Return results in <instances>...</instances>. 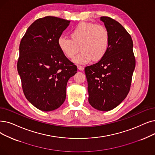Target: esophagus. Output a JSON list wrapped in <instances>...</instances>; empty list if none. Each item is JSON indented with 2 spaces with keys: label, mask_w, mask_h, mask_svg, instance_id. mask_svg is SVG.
<instances>
[{
  "label": "esophagus",
  "mask_w": 155,
  "mask_h": 155,
  "mask_svg": "<svg viewBox=\"0 0 155 155\" xmlns=\"http://www.w3.org/2000/svg\"><path fill=\"white\" fill-rule=\"evenodd\" d=\"M77 68L80 70V71H83L84 70V66H80V65H78L77 66Z\"/></svg>",
  "instance_id": "1"
}]
</instances>
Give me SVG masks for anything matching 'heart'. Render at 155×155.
Wrapping results in <instances>:
<instances>
[{"instance_id": "heart-1", "label": "heart", "mask_w": 155, "mask_h": 155, "mask_svg": "<svg viewBox=\"0 0 155 155\" xmlns=\"http://www.w3.org/2000/svg\"><path fill=\"white\" fill-rule=\"evenodd\" d=\"M71 38L59 37L58 45L63 54L72 59L80 49L82 52L73 59L77 64H86L92 59L98 61L101 59L108 49L109 31L105 26L93 23H81L70 33Z\"/></svg>"}]
</instances>
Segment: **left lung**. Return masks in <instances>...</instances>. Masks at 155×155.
Here are the masks:
<instances>
[{
	"label": "left lung",
	"instance_id": "left-lung-1",
	"mask_svg": "<svg viewBox=\"0 0 155 155\" xmlns=\"http://www.w3.org/2000/svg\"><path fill=\"white\" fill-rule=\"evenodd\" d=\"M100 19L109 31L108 49L97 63L86 66L85 73L90 104L97 110L107 111L127 97L136 59L132 39L124 26L110 17L102 16Z\"/></svg>",
	"mask_w": 155,
	"mask_h": 155
}]
</instances>
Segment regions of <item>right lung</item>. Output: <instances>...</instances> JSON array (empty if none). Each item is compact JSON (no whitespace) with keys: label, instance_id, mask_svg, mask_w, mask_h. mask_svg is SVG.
<instances>
[{"label":"right lung","instance_id":"1","mask_svg":"<svg viewBox=\"0 0 155 155\" xmlns=\"http://www.w3.org/2000/svg\"><path fill=\"white\" fill-rule=\"evenodd\" d=\"M70 23L54 16L39 18L19 44L17 68L23 91L28 101L41 111H53L63 104L67 82L77 71L58 45Z\"/></svg>","mask_w":155,"mask_h":155}]
</instances>
